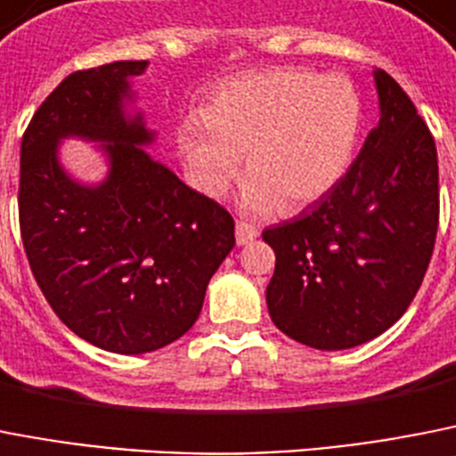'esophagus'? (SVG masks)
Wrapping results in <instances>:
<instances>
[{"mask_svg": "<svg viewBox=\"0 0 456 456\" xmlns=\"http://www.w3.org/2000/svg\"><path fill=\"white\" fill-rule=\"evenodd\" d=\"M256 236H259V232H256V227H252L250 223H243V220H240V223H236V243L239 245L252 243Z\"/></svg>", "mask_w": 456, "mask_h": 456, "instance_id": "esophagus-1", "label": "esophagus"}]
</instances>
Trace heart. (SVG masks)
Returning <instances> with one entry per match:
<instances>
[{
    "mask_svg": "<svg viewBox=\"0 0 456 456\" xmlns=\"http://www.w3.org/2000/svg\"><path fill=\"white\" fill-rule=\"evenodd\" d=\"M360 98L339 75L277 69L224 86L176 144L190 181L220 197L245 158L243 201L255 213L296 211L339 183L354 160Z\"/></svg>",
    "mask_w": 456,
    "mask_h": 456,
    "instance_id": "obj_1",
    "label": "heart"
}]
</instances>
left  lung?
Listing matches in <instances>:
<instances>
[{
    "label": "left lung",
    "mask_w": 456,
    "mask_h": 456,
    "mask_svg": "<svg viewBox=\"0 0 456 456\" xmlns=\"http://www.w3.org/2000/svg\"><path fill=\"white\" fill-rule=\"evenodd\" d=\"M381 118L346 176L294 220L266 229L271 319L322 351L365 344L409 310L438 229V158L406 91L374 70Z\"/></svg>",
    "instance_id": "1"
}]
</instances>
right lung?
Returning a JSON list of instances; mask_svg holds the SVG:
<instances>
[{"label": "right lung", "mask_w": 456, "mask_h": 456, "mask_svg": "<svg viewBox=\"0 0 456 456\" xmlns=\"http://www.w3.org/2000/svg\"><path fill=\"white\" fill-rule=\"evenodd\" d=\"M149 61L70 73L31 117L20 146V233L43 296L77 338L112 354L167 346L192 328L232 252L233 217L153 160L156 133L126 114L130 77ZM66 136L101 141L105 182L85 186L58 162Z\"/></svg>", "instance_id": "obj_1"}]
</instances>
